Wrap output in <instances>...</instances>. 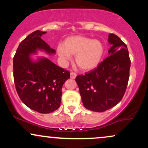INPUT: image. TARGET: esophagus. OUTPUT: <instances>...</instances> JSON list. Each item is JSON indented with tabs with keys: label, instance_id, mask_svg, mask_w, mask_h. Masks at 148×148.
Here are the masks:
<instances>
[{
	"label": "esophagus",
	"instance_id": "34e87169",
	"mask_svg": "<svg viewBox=\"0 0 148 148\" xmlns=\"http://www.w3.org/2000/svg\"><path fill=\"white\" fill-rule=\"evenodd\" d=\"M76 76V73H74V72H71L70 73V78H71V79H75Z\"/></svg>",
	"mask_w": 148,
	"mask_h": 148
}]
</instances>
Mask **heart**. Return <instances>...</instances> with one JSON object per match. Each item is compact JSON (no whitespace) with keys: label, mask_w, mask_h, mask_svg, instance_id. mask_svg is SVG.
<instances>
[{"label":"heart","mask_w":148,"mask_h":148,"mask_svg":"<svg viewBox=\"0 0 148 148\" xmlns=\"http://www.w3.org/2000/svg\"><path fill=\"white\" fill-rule=\"evenodd\" d=\"M57 53L62 60L67 62L75 56L76 64L84 71L95 68L101 62L104 47L99 40L89 37L74 35L64 41L63 45H60Z\"/></svg>","instance_id":"heart-1"}]
</instances>
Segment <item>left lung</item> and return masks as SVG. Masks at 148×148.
Here are the masks:
<instances>
[{
  "mask_svg": "<svg viewBox=\"0 0 148 148\" xmlns=\"http://www.w3.org/2000/svg\"><path fill=\"white\" fill-rule=\"evenodd\" d=\"M108 41L111 45L109 56L97 68L75 79L84 106L95 112H103L118 104L130 78L131 61L127 45L115 34H109Z\"/></svg>",
  "mask_w": 148,
  "mask_h": 148,
  "instance_id": "1",
  "label": "left lung"
}]
</instances>
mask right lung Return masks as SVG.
Returning <instances> with one entry per match:
<instances>
[{
    "label": "right lung",
    "mask_w": 148,
    "mask_h": 148,
    "mask_svg": "<svg viewBox=\"0 0 148 148\" xmlns=\"http://www.w3.org/2000/svg\"><path fill=\"white\" fill-rule=\"evenodd\" d=\"M47 32L36 30L18 45L13 58L14 81L16 92L23 103L40 113L56 111L60 105L62 88L70 77L69 71L58 67L45 57L33 60L30 56L37 51L56 53L41 38Z\"/></svg>",
    "instance_id": "1"
}]
</instances>
